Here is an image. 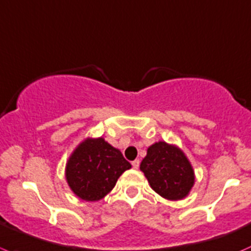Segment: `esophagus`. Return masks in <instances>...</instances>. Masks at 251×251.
I'll use <instances>...</instances> for the list:
<instances>
[{"label":"esophagus","mask_w":251,"mask_h":251,"mask_svg":"<svg viewBox=\"0 0 251 251\" xmlns=\"http://www.w3.org/2000/svg\"><path fill=\"white\" fill-rule=\"evenodd\" d=\"M139 165H140V161H139V160H134L133 162H131V166H133L134 170H138Z\"/></svg>","instance_id":"1"}]
</instances>
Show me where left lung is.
<instances>
[{
	"mask_svg": "<svg viewBox=\"0 0 251 251\" xmlns=\"http://www.w3.org/2000/svg\"><path fill=\"white\" fill-rule=\"evenodd\" d=\"M150 187L167 200L184 199L194 185L192 163L176 145L158 141L149 146L140 163Z\"/></svg>",
	"mask_w": 251,
	"mask_h": 251,
	"instance_id": "1",
	"label": "left lung"
}]
</instances>
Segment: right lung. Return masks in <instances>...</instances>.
Masks as SVG:
<instances>
[{
    "label": "right lung",
    "mask_w": 251,
    "mask_h": 251,
    "mask_svg": "<svg viewBox=\"0 0 251 251\" xmlns=\"http://www.w3.org/2000/svg\"><path fill=\"white\" fill-rule=\"evenodd\" d=\"M131 167L118 149L103 138H86L69 156L66 179L72 192L85 201H98L115 188Z\"/></svg>",
    "instance_id": "add662e5"
}]
</instances>
